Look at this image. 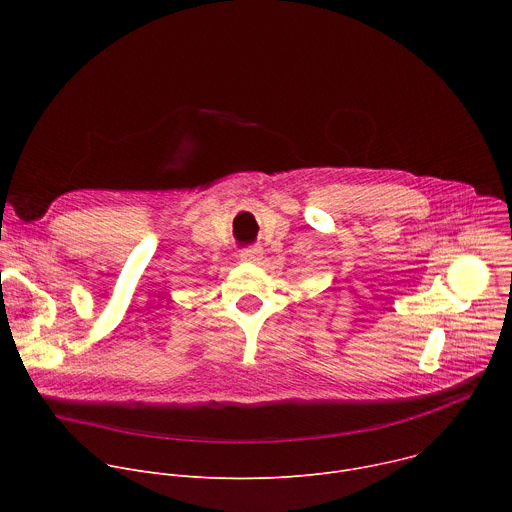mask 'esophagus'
<instances>
[{
	"label": "esophagus",
	"instance_id": "esophagus-1",
	"mask_svg": "<svg viewBox=\"0 0 512 512\" xmlns=\"http://www.w3.org/2000/svg\"><path fill=\"white\" fill-rule=\"evenodd\" d=\"M239 257H241V261L257 263V261L263 257V251H261V247H247V249H243V251L239 253Z\"/></svg>",
	"mask_w": 512,
	"mask_h": 512
}]
</instances>
